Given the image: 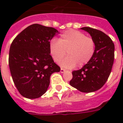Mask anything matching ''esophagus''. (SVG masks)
Wrapping results in <instances>:
<instances>
[{
    "instance_id": "34e87169",
    "label": "esophagus",
    "mask_w": 123,
    "mask_h": 123,
    "mask_svg": "<svg viewBox=\"0 0 123 123\" xmlns=\"http://www.w3.org/2000/svg\"><path fill=\"white\" fill-rule=\"evenodd\" d=\"M66 69H64V68H61V73H64Z\"/></svg>"
}]
</instances>
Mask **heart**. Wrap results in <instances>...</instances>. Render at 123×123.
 I'll return each instance as SVG.
<instances>
[{
	"instance_id": "b5f03b06",
	"label": "heart",
	"mask_w": 123,
	"mask_h": 123,
	"mask_svg": "<svg viewBox=\"0 0 123 123\" xmlns=\"http://www.w3.org/2000/svg\"><path fill=\"white\" fill-rule=\"evenodd\" d=\"M67 58L59 61V64L68 68H73L77 64L83 66L89 62L94 52V43L84 33L75 30H68L60 36L59 40L52 39L50 51L52 57L58 62L65 55Z\"/></svg>"
}]
</instances>
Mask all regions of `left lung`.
Returning <instances> with one entry per match:
<instances>
[{
	"label": "left lung",
	"instance_id": "left-lung-1",
	"mask_svg": "<svg viewBox=\"0 0 123 123\" xmlns=\"http://www.w3.org/2000/svg\"><path fill=\"white\" fill-rule=\"evenodd\" d=\"M80 29L87 32L95 45L93 56L80 69L72 72L69 84L82 92L98 91L107 82L114 59V44L111 37L99 30L91 27Z\"/></svg>",
	"mask_w": 123,
	"mask_h": 123
}]
</instances>
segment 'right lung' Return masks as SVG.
I'll list each match as a JSON object with an SVG mask.
<instances>
[{
	"label": "right lung",
	"instance_id": "1",
	"mask_svg": "<svg viewBox=\"0 0 123 123\" xmlns=\"http://www.w3.org/2000/svg\"><path fill=\"white\" fill-rule=\"evenodd\" d=\"M58 31L32 24L12 41L9 66L12 80L24 97L36 99L48 89L50 76L61 70L50 55V41Z\"/></svg>",
	"mask_w": 123,
	"mask_h": 123
}]
</instances>
